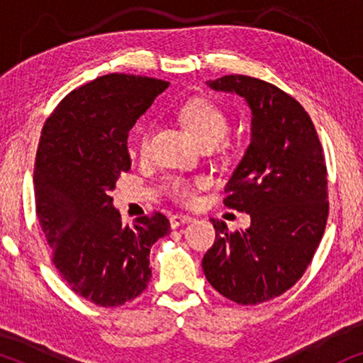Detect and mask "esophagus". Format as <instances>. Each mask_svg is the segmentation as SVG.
I'll use <instances>...</instances> for the list:
<instances>
[{"label": "esophagus", "instance_id": "esophagus-1", "mask_svg": "<svg viewBox=\"0 0 363 363\" xmlns=\"http://www.w3.org/2000/svg\"><path fill=\"white\" fill-rule=\"evenodd\" d=\"M191 220H193V218L188 216V215H172L170 216V226L178 228L182 225H186V223H190Z\"/></svg>", "mask_w": 363, "mask_h": 363}]
</instances>
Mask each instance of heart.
<instances>
[{"mask_svg":"<svg viewBox=\"0 0 363 363\" xmlns=\"http://www.w3.org/2000/svg\"><path fill=\"white\" fill-rule=\"evenodd\" d=\"M180 121L195 133L203 147H216L225 140L230 132V117L223 111V107L213 102L211 99L196 97L183 104L178 112ZM153 127L145 123L137 130V152L140 157H145L150 150ZM203 185L201 180L177 177L172 178L167 185V191L173 200L182 203L195 201L196 190Z\"/></svg>","mask_w":363,"mask_h":363,"instance_id":"obj_1","label":"heart"}]
</instances>
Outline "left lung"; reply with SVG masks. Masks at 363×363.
<instances>
[{
  "label": "left lung",
  "instance_id": "left-lung-1",
  "mask_svg": "<svg viewBox=\"0 0 363 363\" xmlns=\"http://www.w3.org/2000/svg\"><path fill=\"white\" fill-rule=\"evenodd\" d=\"M206 84L251 107V143L225 186V205L251 226L230 231L211 220L203 271L226 299L256 306L289 291L319 247L329 216L324 150L306 108L274 84L238 74Z\"/></svg>",
  "mask_w": 363,
  "mask_h": 363
}]
</instances>
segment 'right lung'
Returning <instances> with one entry per match:
<instances>
[{"mask_svg":"<svg viewBox=\"0 0 363 363\" xmlns=\"http://www.w3.org/2000/svg\"><path fill=\"white\" fill-rule=\"evenodd\" d=\"M167 81L107 74L69 92L48 117L34 162V200L52 264L102 307L135 299L152 277L150 247L170 233L160 211L123 226L111 191L130 170L127 137Z\"/></svg>","mask_w":363,"mask_h":363,"instance_id":"1","label":"right lung"}]
</instances>
